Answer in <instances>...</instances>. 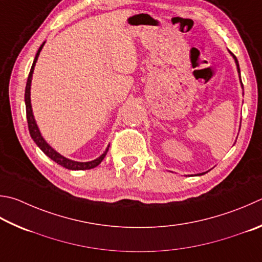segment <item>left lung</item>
Returning a JSON list of instances; mask_svg holds the SVG:
<instances>
[{"instance_id": "8db88e82", "label": "left lung", "mask_w": 262, "mask_h": 262, "mask_svg": "<svg viewBox=\"0 0 262 262\" xmlns=\"http://www.w3.org/2000/svg\"><path fill=\"white\" fill-rule=\"evenodd\" d=\"M234 56V55H232ZM234 58H235V61H236V65H237V70H238V73H239V75H241V71H239V64H238V60H237V58H236V56H234ZM242 87H243V83H242ZM202 174H205V173H202Z\"/></svg>"}]
</instances>
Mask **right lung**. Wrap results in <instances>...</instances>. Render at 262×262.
<instances>
[{"label":"right lung","instance_id":"obj_1","mask_svg":"<svg viewBox=\"0 0 262 262\" xmlns=\"http://www.w3.org/2000/svg\"><path fill=\"white\" fill-rule=\"evenodd\" d=\"M45 43H42L41 47L39 48L36 52V56L34 58V61H33V65L30 71V74H28L27 78V82H26V88H25V105H26V117H27V125H28V130H30L31 137L33 139V141L35 142L36 145L40 147V149L45 152V154L49 157L50 159H52L60 166L63 167L68 168V169H72V170H81V169H92L94 167H96L99 164L102 163V160L105 158V156L108 151V147L105 150V152L101 156L98 157L97 159H95L93 161H88V163H79V161H73L71 159L65 158L61 155H59L58 152L55 151L52 147L47 143L45 141L43 137L41 136V133L39 130V128L36 126V122L34 120V116H33L32 112V105H31V81H32V74H33V70H34L35 63L37 60V57L40 55V51L42 50V47H43Z\"/></svg>","mask_w":262,"mask_h":262}]
</instances>
